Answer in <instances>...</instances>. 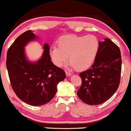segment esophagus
<instances>
[{"instance_id":"obj_1","label":"esophagus","mask_w":131,"mask_h":131,"mask_svg":"<svg viewBox=\"0 0 131 131\" xmlns=\"http://www.w3.org/2000/svg\"><path fill=\"white\" fill-rule=\"evenodd\" d=\"M65 73H66V75H67V77H70V76L71 75V73L68 72V71H65Z\"/></svg>"}]
</instances>
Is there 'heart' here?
I'll return each instance as SVG.
<instances>
[{
	"label": "heart",
	"instance_id": "1",
	"mask_svg": "<svg viewBox=\"0 0 131 131\" xmlns=\"http://www.w3.org/2000/svg\"><path fill=\"white\" fill-rule=\"evenodd\" d=\"M99 48V40L94 35H65L58 40V47L51 48L50 56L57 67H62L68 57V67L84 71L93 64Z\"/></svg>",
	"mask_w": 131,
	"mask_h": 131
}]
</instances>
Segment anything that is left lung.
<instances>
[{
	"mask_svg": "<svg viewBox=\"0 0 131 131\" xmlns=\"http://www.w3.org/2000/svg\"><path fill=\"white\" fill-rule=\"evenodd\" d=\"M91 68L79 75L82 84L77 95L90 105L104 103L117 91L120 83L122 60L119 47L111 40L104 38Z\"/></svg>",
	"mask_w": 131,
	"mask_h": 131,
	"instance_id": "obj_1",
	"label": "left lung"
}]
</instances>
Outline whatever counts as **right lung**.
I'll use <instances>...</instances> for the list:
<instances>
[{"label":"right lung","mask_w":131,"mask_h":131,"mask_svg":"<svg viewBox=\"0 0 131 131\" xmlns=\"http://www.w3.org/2000/svg\"><path fill=\"white\" fill-rule=\"evenodd\" d=\"M38 38L31 30L26 31L7 53V69L13 90L22 101L34 106L49 103L55 96L57 84L66 78L64 71L51 62L48 43L43 45L42 55L37 61L27 58L26 45Z\"/></svg>","instance_id":"right-lung-1"}]
</instances>
